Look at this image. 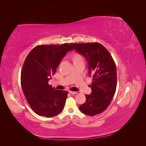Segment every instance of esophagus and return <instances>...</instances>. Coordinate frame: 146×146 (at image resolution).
Here are the masks:
<instances>
[{
  "label": "esophagus",
  "instance_id": "1",
  "mask_svg": "<svg viewBox=\"0 0 146 146\" xmlns=\"http://www.w3.org/2000/svg\"><path fill=\"white\" fill-rule=\"evenodd\" d=\"M71 94H73V95H75V94H76L77 92H73V91H70L69 92Z\"/></svg>",
  "mask_w": 146,
  "mask_h": 146
}]
</instances>
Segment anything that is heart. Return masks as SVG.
I'll return each mask as SVG.
<instances>
[{
    "instance_id": "b5f03b06",
    "label": "heart",
    "mask_w": 146,
    "mask_h": 146,
    "mask_svg": "<svg viewBox=\"0 0 146 146\" xmlns=\"http://www.w3.org/2000/svg\"><path fill=\"white\" fill-rule=\"evenodd\" d=\"M82 60V56L79 54H77V53L73 54V61H78V60Z\"/></svg>"
}]
</instances>
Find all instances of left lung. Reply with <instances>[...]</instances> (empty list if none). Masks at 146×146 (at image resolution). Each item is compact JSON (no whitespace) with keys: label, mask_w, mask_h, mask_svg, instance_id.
Masks as SVG:
<instances>
[{"label":"left lung","mask_w":146,"mask_h":146,"mask_svg":"<svg viewBox=\"0 0 146 146\" xmlns=\"http://www.w3.org/2000/svg\"><path fill=\"white\" fill-rule=\"evenodd\" d=\"M88 62L90 76H92L90 95L79 106L83 113L90 116L101 113L112 100L117 87V70L110 52L98 42L71 43Z\"/></svg>","instance_id":"obj_1"}]
</instances>
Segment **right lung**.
<instances>
[{
	"mask_svg": "<svg viewBox=\"0 0 146 146\" xmlns=\"http://www.w3.org/2000/svg\"><path fill=\"white\" fill-rule=\"evenodd\" d=\"M73 48L71 44L39 45L27 55L21 71L24 95L32 110L39 115L52 117L63 110L67 91L48 84L62 59Z\"/></svg>",
	"mask_w": 146,
	"mask_h": 146,
	"instance_id": "1",
	"label": "right lung"
}]
</instances>
